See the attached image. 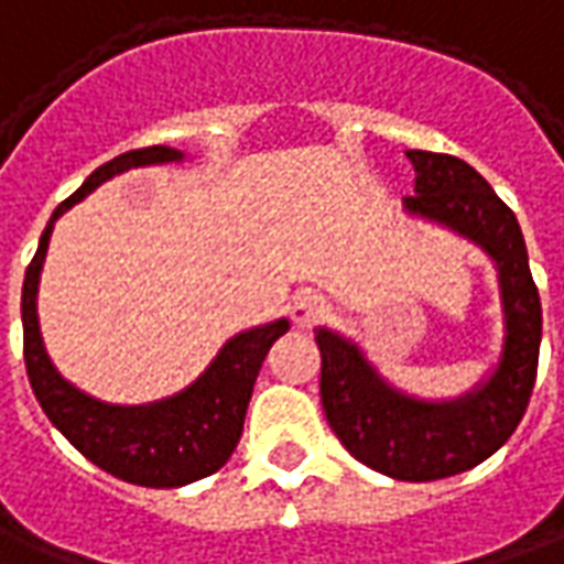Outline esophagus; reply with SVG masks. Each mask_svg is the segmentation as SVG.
<instances>
[{"mask_svg": "<svg viewBox=\"0 0 564 564\" xmlns=\"http://www.w3.org/2000/svg\"><path fill=\"white\" fill-rule=\"evenodd\" d=\"M326 317V302H323L321 295L314 293H299L293 299V305H290V321L299 326V329H311V326H317Z\"/></svg>", "mask_w": 564, "mask_h": 564, "instance_id": "1", "label": "esophagus"}]
</instances>
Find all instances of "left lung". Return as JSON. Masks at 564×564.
Segmentation results:
<instances>
[{
  "label": "left lung",
  "mask_w": 564,
  "mask_h": 564,
  "mask_svg": "<svg viewBox=\"0 0 564 564\" xmlns=\"http://www.w3.org/2000/svg\"><path fill=\"white\" fill-rule=\"evenodd\" d=\"M415 195L403 210L479 243L501 286L503 348L495 372L455 400H419L397 391L350 338L317 329L321 403L354 458L403 482H433L491 458L529 409L541 350V295L513 210L455 155L409 149Z\"/></svg>",
  "instance_id": "8db88e82"
}]
</instances>
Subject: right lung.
Masks as SVG:
<instances>
[{
	"label": "right lung",
	"mask_w": 564,
	"mask_h": 564,
	"mask_svg": "<svg viewBox=\"0 0 564 564\" xmlns=\"http://www.w3.org/2000/svg\"><path fill=\"white\" fill-rule=\"evenodd\" d=\"M183 161V152L171 145L133 149L90 173L76 195L63 200L39 238L33 262L26 265L21 295L23 360L39 405L48 421L73 446L106 474L145 488H180L216 474L238 446L247 403L262 360L278 338L290 329V321H274L228 338L216 360L200 372L186 391L145 405H112L94 400L54 369L39 333V274L48 253L54 219L94 188L118 173L145 164Z\"/></svg>",
	"instance_id": "add662e5"
}]
</instances>
